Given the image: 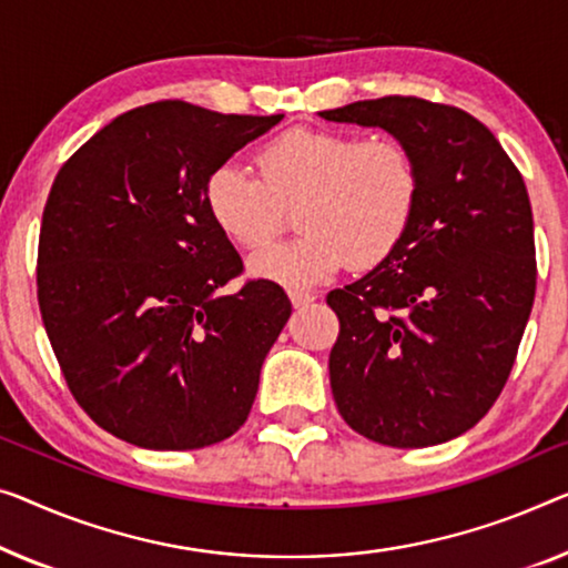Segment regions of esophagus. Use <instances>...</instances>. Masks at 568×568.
Masks as SVG:
<instances>
[{"mask_svg": "<svg viewBox=\"0 0 568 568\" xmlns=\"http://www.w3.org/2000/svg\"><path fill=\"white\" fill-rule=\"evenodd\" d=\"M287 295H291V301H293L295 308L308 306V303L316 301V295L308 293V291H301V287H291V291H287Z\"/></svg>", "mask_w": 568, "mask_h": 568, "instance_id": "34e87169", "label": "esophagus"}]
</instances>
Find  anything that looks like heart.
Masks as SVG:
<instances>
[{
    "mask_svg": "<svg viewBox=\"0 0 568 568\" xmlns=\"http://www.w3.org/2000/svg\"><path fill=\"white\" fill-rule=\"evenodd\" d=\"M257 175L222 163L206 175L203 203L226 240L244 250L270 242L295 206L293 240L250 260L252 275L308 285L338 267L372 270L400 247L420 203V168L405 142L293 126L255 152Z\"/></svg>",
    "mask_w": 568,
    "mask_h": 568,
    "instance_id": "1",
    "label": "heart"
}]
</instances>
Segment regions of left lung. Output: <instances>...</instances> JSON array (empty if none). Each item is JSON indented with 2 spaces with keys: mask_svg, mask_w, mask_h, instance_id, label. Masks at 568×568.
Returning <instances> with one entry per match:
<instances>
[{
  "mask_svg": "<svg viewBox=\"0 0 568 568\" xmlns=\"http://www.w3.org/2000/svg\"><path fill=\"white\" fill-rule=\"evenodd\" d=\"M321 116L383 126L420 168L418 214L400 247L326 295L338 316L328 354L336 408L369 442H452L500 397L536 298L526 183L464 109L383 97Z\"/></svg>",
  "mask_w": 568,
  "mask_h": 568,
  "instance_id": "left-lung-1",
  "label": "left lung"
}]
</instances>
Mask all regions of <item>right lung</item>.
I'll return each mask as SVG.
<instances>
[{
	"label": "right lung",
	"mask_w": 568,
	"mask_h": 568,
	"mask_svg": "<svg viewBox=\"0 0 568 568\" xmlns=\"http://www.w3.org/2000/svg\"><path fill=\"white\" fill-rule=\"evenodd\" d=\"M281 120L152 101L55 175L38 244L42 324L75 403L126 444L189 452L250 416L291 301L262 277L219 295L244 265L203 183Z\"/></svg>",
	"instance_id": "add662e5"
}]
</instances>
